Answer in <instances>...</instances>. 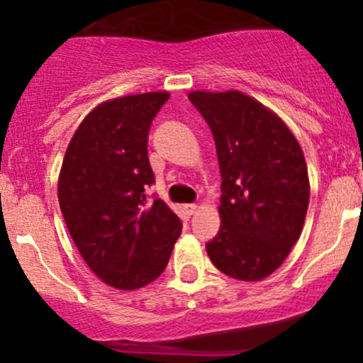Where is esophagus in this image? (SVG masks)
Here are the masks:
<instances>
[{
  "label": "esophagus",
  "mask_w": 363,
  "mask_h": 363,
  "mask_svg": "<svg viewBox=\"0 0 363 363\" xmlns=\"http://www.w3.org/2000/svg\"><path fill=\"white\" fill-rule=\"evenodd\" d=\"M196 208H199V205H196V203H186V205H184V211L188 212L189 216H191V214H195V212H196Z\"/></svg>",
  "instance_id": "34e87169"
}]
</instances>
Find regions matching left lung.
Instances as JSON below:
<instances>
[{
	"label": "left lung",
	"instance_id": "left-lung-1",
	"mask_svg": "<svg viewBox=\"0 0 363 363\" xmlns=\"http://www.w3.org/2000/svg\"><path fill=\"white\" fill-rule=\"evenodd\" d=\"M188 98L211 128L221 172V226L205 247L226 276L263 279L302 232L309 205L302 149L276 113L239 91Z\"/></svg>",
	"mask_w": 363,
	"mask_h": 363
}]
</instances>
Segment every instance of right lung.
<instances>
[{
	"instance_id": "obj_1",
	"label": "right lung",
	"mask_w": 363,
	"mask_h": 363,
	"mask_svg": "<svg viewBox=\"0 0 363 363\" xmlns=\"http://www.w3.org/2000/svg\"><path fill=\"white\" fill-rule=\"evenodd\" d=\"M168 93L98 105L69 142L60 174V207L84 262L119 290L145 286L167 267L182 223L158 196L147 156L152 119Z\"/></svg>"
}]
</instances>
